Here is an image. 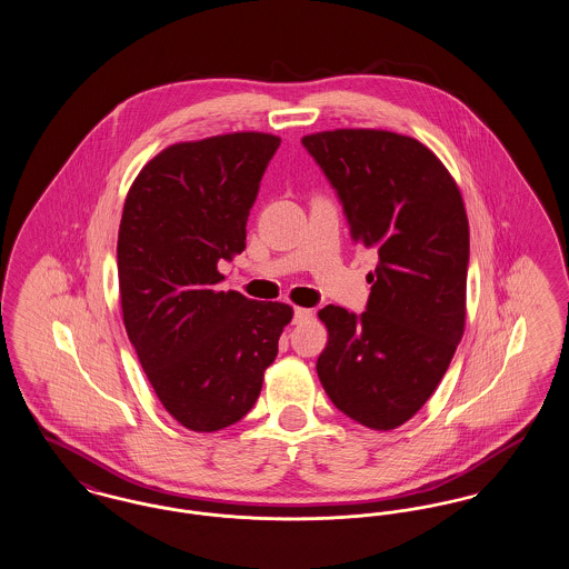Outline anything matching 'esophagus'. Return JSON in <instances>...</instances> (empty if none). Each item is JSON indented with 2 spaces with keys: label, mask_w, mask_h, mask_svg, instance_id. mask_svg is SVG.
<instances>
[{
  "label": "esophagus",
  "mask_w": 569,
  "mask_h": 569,
  "mask_svg": "<svg viewBox=\"0 0 569 569\" xmlns=\"http://www.w3.org/2000/svg\"><path fill=\"white\" fill-rule=\"evenodd\" d=\"M311 318H313V309H307V307H297V309H295V325L309 322Z\"/></svg>",
  "instance_id": "esophagus-1"
}]
</instances>
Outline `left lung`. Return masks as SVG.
I'll return each instance as SVG.
<instances>
[{
    "instance_id": "8db88e82",
    "label": "left lung",
    "mask_w": 569,
    "mask_h": 569,
    "mask_svg": "<svg viewBox=\"0 0 569 569\" xmlns=\"http://www.w3.org/2000/svg\"><path fill=\"white\" fill-rule=\"evenodd\" d=\"M350 221L376 249L367 311L328 305L318 378L358 425L392 431L429 401L465 332L469 221L459 186L429 147L388 130L302 136Z\"/></svg>"
}]
</instances>
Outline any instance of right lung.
<instances>
[{"instance_id":"add662e5","label":"right lung","mask_w":569,"mask_h":569,"mask_svg":"<svg viewBox=\"0 0 569 569\" xmlns=\"http://www.w3.org/2000/svg\"><path fill=\"white\" fill-rule=\"evenodd\" d=\"M281 138L232 132L166 147L126 196L117 239L123 325L163 409L213 433L260 397L286 302L221 292L219 260L244 249L247 217Z\"/></svg>"}]
</instances>
